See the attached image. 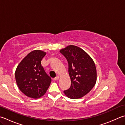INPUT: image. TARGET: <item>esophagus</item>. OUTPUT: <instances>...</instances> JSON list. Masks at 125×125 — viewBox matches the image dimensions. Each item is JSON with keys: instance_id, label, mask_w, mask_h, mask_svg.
Returning a JSON list of instances; mask_svg holds the SVG:
<instances>
[{"instance_id": "1", "label": "esophagus", "mask_w": 125, "mask_h": 125, "mask_svg": "<svg viewBox=\"0 0 125 125\" xmlns=\"http://www.w3.org/2000/svg\"><path fill=\"white\" fill-rule=\"evenodd\" d=\"M59 78H60V76H57L56 77V78H55L53 79H54V80H58Z\"/></svg>"}]
</instances>
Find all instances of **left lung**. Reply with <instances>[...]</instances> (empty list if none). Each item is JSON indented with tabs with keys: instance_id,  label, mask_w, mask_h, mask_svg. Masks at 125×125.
<instances>
[{
	"instance_id": "8db88e82",
	"label": "left lung",
	"mask_w": 125,
	"mask_h": 125,
	"mask_svg": "<svg viewBox=\"0 0 125 125\" xmlns=\"http://www.w3.org/2000/svg\"><path fill=\"white\" fill-rule=\"evenodd\" d=\"M60 52L68 63V72L72 83L69 89L63 92L69 98H82L96 83L97 70L94 61L86 51L75 45H69Z\"/></svg>"
}]
</instances>
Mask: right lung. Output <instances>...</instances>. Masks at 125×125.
Masks as SVG:
<instances>
[{
  "mask_svg": "<svg viewBox=\"0 0 125 125\" xmlns=\"http://www.w3.org/2000/svg\"><path fill=\"white\" fill-rule=\"evenodd\" d=\"M46 52L35 50L29 52L17 65L15 79L20 90L26 96L38 99L44 96L51 79L41 64Z\"/></svg>",
  "mask_w": 125,
  "mask_h": 125,
  "instance_id": "1",
  "label": "right lung"
}]
</instances>
